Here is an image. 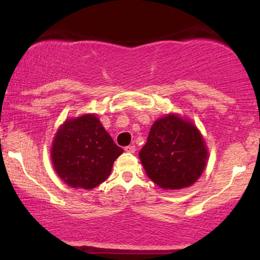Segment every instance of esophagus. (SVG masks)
Listing matches in <instances>:
<instances>
[{"label":"esophagus","instance_id":"esophagus-1","mask_svg":"<svg viewBox=\"0 0 260 260\" xmlns=\"http://www.w3.org/2000/svg\"><path fill=\"white\" fill-rule=\"evenodd\" d=\"M124 150H125L126 152H130V154H134L135 151H136V147H135V145H127V147H125V149H124Z\"/></svg>","mask_w":260,"mask_h":260}]
</instances>
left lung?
<instances>
[{"label": "left lung", "instance_id": "left-lung-1", "mask_svg": "<svg viewBox=\"0 0 260 260\" xmlns=\"http://www.w3.org/2000/svg\"><path fill=\"white\" fill-rule=\"evenodd\" d=\"M208 151L200 131L176 115L152 124L140 159L149 179L165 189L189 187L205 170Z\"/></svg>", "mask_w": 260, "mask_h": 260}]
</instances>
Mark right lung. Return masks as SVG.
Returning <instances> with one entry per match:
<instances>
[{"label": "right lung", "instance_id": "1", "mask_svg": "<svg viewBox=\"0 0 260 260\" xmlns=\"http://www.w3.org/2000/svg\"><path fill=\"white\" fill-rule=\"evenodd\" d=\"M122 152L97 116L84 115L59 127L51 156L56 174L69 186L92 189L108 179Z\"/></svg>", "mask_w": 260, "mask_h": 260}]
</instances>
